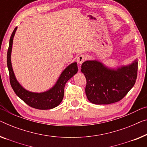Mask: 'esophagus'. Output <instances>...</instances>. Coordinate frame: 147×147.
<instances>
[{
    "instance_id": "obj_1",
    "label": "esophagus",
    "mask_w": 147,
    "mask_h": 147,
    "mask_svg": "<svg viewBox=\"0 0 147 147\" xmlns=\"http://www.w3.org/2000/svg\"><path fill=\"white\" fill-rule=\"evenodd\" d=\"M86 59V57L84 55H80L79 56L77 57V63H79V64H82V63L84 62V61Z\"/></svg>"
}]
</instances>
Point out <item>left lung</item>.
<instances>
[{
    "mask_svg": "<svg viewBox=\"0 0 147 147\" xmlns=\"http://www.w3.org/2000/svg\"><path fill=\"white\" fill-rule=\"evenodd\" d=\"M81 72L86 78L85 92L88 100L97 105L119 102L134 86L137 76L138 61L109 68L98 60L84 61Z\"/></svg>",
    "mask_w": 147,
    "mask_h": 147,
    "instance_id": "left-lung-1",
    "label": "left lung"
}]
</instances>
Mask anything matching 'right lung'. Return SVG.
<instances>
[{
    "mask_svg": "<svg viewBox=\"0 0 147 147\" xmlns=\"http://www.w3.org/2000/svg\"><path fill=\"white\" fill-rule=\"evenodd\" d=\"M17 27L15 28L11 35L7 52V67L9 71L11 86L16 94L32 108L38 109H50L55 108L61 104L63 99L65 84L77 73V63L76 62L73 63L65 68L61 73L55 84L48 90L39 93L27 90L17 80L11 63L13 39Z\"/></svg>",
    "mask_w": 147,
    "mask_h": 147,
    "instance_id": "obj_1",
    "label": "right lung"
}]
</instances>
